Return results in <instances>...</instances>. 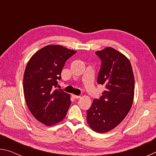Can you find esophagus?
Returning <instances> with one entry per match:
<instances>
[{
	"label": "esophagus",
	"instance_id": "1",
	"mask_svg": "<svg viewBox=\"0 0 156 156\" xmlns=\"http://www.w3.org/2000/svg\"><path fill=\"white\" fill-rule=\"evenodd\" d=\"M72 97L73 98H75V99L80 98V96H76V95H73V94H72Z\"/></svg>",
	"mask_w": 156,
	"mask_h": 156
}]
</instances>
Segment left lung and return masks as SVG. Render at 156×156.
Masks as SVG:
<instances>
[{"label":"left lung","mask_w":156,"mask_h":156,"mask_svg":"<svg viewBox=\"0 0 156 156\" xmlns=\"http://www.w3.org/2000/svg\"><path fill=\"white\" fill-rule=\"evenodd\" d=\"M96 54L102 62L97 82L105 87V91L87 111V122L92 130L102 133L116 127L130 111L134 76L130 61L122 53L106 47Z\"/></svg>","instance_id":"1"}]
</instances>
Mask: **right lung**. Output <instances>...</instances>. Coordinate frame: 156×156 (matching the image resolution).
<instances>
[{
	"mask_svg": "<svg viewBox=\"0 0 156 156\" xmlns=\"http://www.w3.org/2000/svg\"><path fill=\"white\" fill-rule=\"evenodd\" d=\"M76 51L58 44H49L36 51L27 62L23 90L31 114L46 126L64 119L71 105L70 95L56 89L67 60Z\"/></svg>",
	"mask_w": 156,
	"mask_h": 156,
	"instance_id": "obj_1",
	"label": "right lung"
}]
</instances>
